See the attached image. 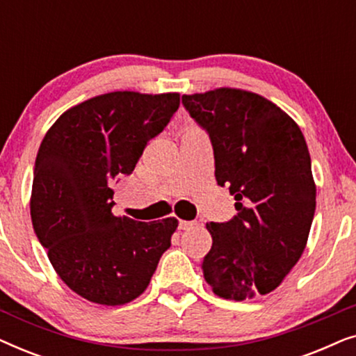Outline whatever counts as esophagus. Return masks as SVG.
Wrapping results in <instances>:
<instances>
[{"label":"esophagus","mask_w":356,"mask_h":356,"mask_svg":"<svg viewBox=\"0 0 356 356\" xmlns=\"http://www.w3.org/2000/svg\"><path fill=\"white\" fill-rule=\"evenodd\" d=\"M196 225H197V222H194V220H179L178 228L179 230H191V228H194Z\"/></svg>","instance_id":"obj_1"}]
</instances>
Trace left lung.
<instances>
[{"label":"left lung","mask_w":356,"mask_h":356,"mask_svg":"<svg viewBox=\"0 0 356 356\" xmlns=\"http://www.w3.org/2000/svg\"><path fill=\"white\" fill-rule=\"evenodd\" d=\"M181 102L209 134L217 183L236 201L235 217L206 225L212 248L202 261L204 279L227 300L269 293L303 254L316 211L303 133L252 92L222 87Z\"/></svg>","instance_id":"1"}]
</instances>
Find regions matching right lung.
<instances>
[{"label":"right lung","instance_id":"1","mask_svg":"<svg viewBox=\"0 0 356 356\" xmlns=\"http://www.w3.org/2000/svg\"><path fill=\"white\" fill-rule=\"evenodd\" d=\"M178 106L179 94L110 92L65 111L42 140L31 197L33 232L60 279L92 303L138 298L172 245L177 218L116 217L110 186L133 173Z\"/></svg>","mask_w":356,"mask_h":356}]
</instances>
